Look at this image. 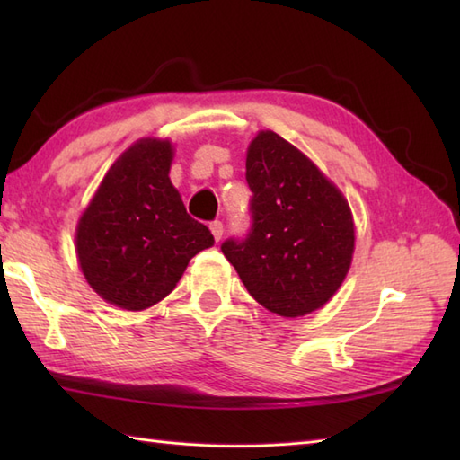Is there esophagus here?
<instances>
[{
  "mask_svg": "<svg viewBox=\"0 0 460 460\" xmlns=\"http://www.w3.org/2000/svg\"><path fill=\"white\" fill-rule=\"evenodd\" d=\"M209 229H211V233H213L215 241H221V237H223V223L215 219V221L209 223Z\"/></svg>",
  "mask_w": 460,
  "mask_h": 460,
  "instance_id": "1",
  "label": "esophagus"
}]
</instances>
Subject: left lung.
<instances>
[{
    "instance_id": "obj_1",
    "label": "left lung",
    "mask_w": 460,
    "mask_h": 460,
    "mask_svg": "<svg viewBox=\"0 0 460 460\" xmlns=\"http://www.w3.org/2000/svg\"><path fill=\"white\" fill-rule=\"evenodd\" d=\"M251 229L223 241L249 295L279 316L324 306L354 252V221L344 195L314 164L275 132H259L247 152Z\"/></svg>"
}]
</instances>
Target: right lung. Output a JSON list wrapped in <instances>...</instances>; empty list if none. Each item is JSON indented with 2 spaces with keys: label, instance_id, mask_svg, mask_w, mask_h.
<instances>
[{
  "label": "right lung",
  "instance_id": "right-lung-1",
  "mask_svg": "<svg viewBox=\"0 0 460 460\" xmlns=\"http://www.w3.org/2000/svg\"><path fill=\"white\" fill-rule=\"evenodd\" d=\"M172 155L168 140L130 146L104 175L76 229L84 279L124 310H144L168 296L191 257L215 243L168 178Z\"/></svg>",
  "mask_w": 460,
  "mask_h": 460
}]
</instances>
